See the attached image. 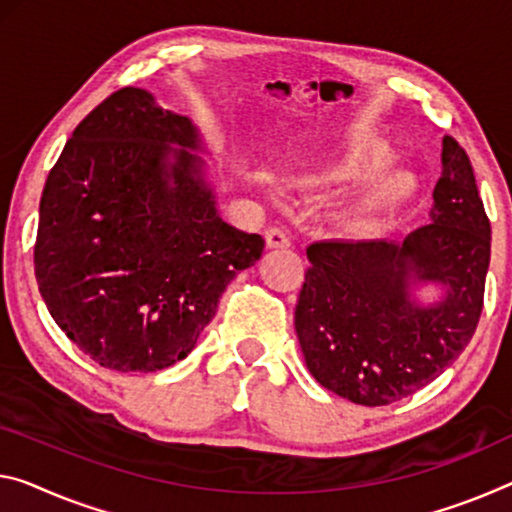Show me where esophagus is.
<instances>
[{"mask_svg":"<svg viewBox=\"0 0 512 512\" xmlns=\"http://www.w3.org/2000/svg\"><path fill=\"white\" fill-rule=\"evenodd\" d=\"M265 242H267V247H270V249H288L290 247L288 233L281 231V229H267L265 231Z\"/></svg>","mask_w":512,"mask_h":512,"instance_id":"34e87169","label":"esophagus"}]
</instances>
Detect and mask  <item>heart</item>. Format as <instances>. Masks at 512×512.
<instances>
[{
    "instance_id": "1",
    "label": "heart",
    "mask_w": 512,
    "mask_h": 512,
    "mask_svg": "<svg viewBox=\"0 0 512 512\" xmlns=\"http://www.w3.org/2000/svg\"><path fill=\"white\" fill-rule=\"evenodd\" d=\"M391 162V148L380 139L361 141L352 146L350 151L338 155L336 160H329L313 171L311 180L318 185H343L359 183L375 176L377 171L387 167ZM416 180L405 169H393L382 174L375 183L368 187L364 199L352 210L350 222L359 231H371L391 210H396L400 203L412 196Z\"/></svg>"
}]
</instances>
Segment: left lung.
Here are the masks:
<instances>
[{"label":"left lung","mask_w":512,"mask_h":512,"mask_svg":"<svg viewBox=\"0 0 512 512\" xmlns=\"http://www.w3.org/2000/svg\"><path fill=\"white\" fill-rule=\"evenodd\" d=\"M432 222L387 240L313 242L295 306L306 368L336 396L380 407L437 380L467 348L483 311L492 229L469 155L442 141ZM416 282L447 293L423 307Z\"/></svg>","instance_id":"1"}]
</instances>
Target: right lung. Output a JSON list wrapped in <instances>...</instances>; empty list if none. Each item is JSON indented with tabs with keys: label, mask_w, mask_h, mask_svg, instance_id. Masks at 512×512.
Listing matches in <instances>:
<instances>
[{
	"label": "right lung",
	"mask_w": 512,
	"mask_h": 512,
	"mask_svg": "<svg viewBox=\"0 0 512 512\" xmlns=\"http://www.w3.org/2000/svg\"><path fill=\"white\" fill-rule=\"evenodd\" d=\"M178 145V149L173 146ZM187 116L125 86L77 125L45 180L34 270L47 311L109 371L153 373L194 350L265 240L217 215Z\"/></svg>",
	"instance_id": "1"
}]
</instances>
